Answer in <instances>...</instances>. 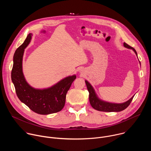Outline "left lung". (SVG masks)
Returning a JSON list of instances; mask_svg holds the SVG:
<instances>
[{
	"label": "left lung",
	"mask_w": 151,
	"mask_h": 151,
	"mask_svg": "<svg viewBox=\"0 0 151 151\" xmlns=\"http://www.w3.org/2000/svg\"><path fill=\"white\" fill-rule=\"evenodd\" d=\"M123 45L125 47L132 49L136 55L137 56L136 51L134 48L130 46L126 42L123 43ZM85 83L86 85V87L88 89V91L89 93V102L91 105V106L95 110L100 111H104V112H119L124 110L126 109L130 104L131 101L134 97V95H133L130 99L127 101L125 103H122V104H116V103H111L109 102H106L103 101V100L99 99V98L97 96L93 87L92 85L87 81H85Z\"/></svg>",
	"instance_id": "1"
}]
</instances>
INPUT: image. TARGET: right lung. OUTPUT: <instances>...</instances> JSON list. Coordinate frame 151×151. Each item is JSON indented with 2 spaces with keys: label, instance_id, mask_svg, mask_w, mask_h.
Segmentation results:
<instances>
[{
  "label": "right lung",
  "instance_id": "obj_1",
  "mask_svg": "<svg viewBox=\"0 0 151 151\" xmlns=\"http://www.w3.org/2000/svg\"><path fill=\"white\" fill-rule=\"evenodd\" d=\"M32 34H29L14 56L11 72L12 81L20 101L32 111L39 114H50L61 111L65 106L66 93L76 75L66 77L52 87L40 89L31 86L26 81L22 72V58L24 49L29 44Z\"/></svg>",
  "mask_w": 151,
  "mask_h": 151
}]
</instances>
